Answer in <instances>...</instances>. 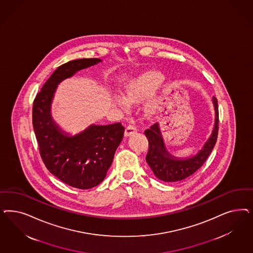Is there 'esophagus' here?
Masks as SVG:
<instances>
[{
  "label": "esophagus",
  "instance_id": "34e87169",
  "mask_svg": "<svg viewBox=\"0 0 253 253\" xmlns=\"http://www.w3.org/2000/svg\"><path fill=\"white\" fill-rule=\"evenodd\" d=\"M136 132H137V127L135 126H133V125H128L126 126V128L125 135H126V137H128V136H130L131 134H134Z\"/></svg>",
  "mask_w": 253,
  "mask_h": 253
}]
</instances>
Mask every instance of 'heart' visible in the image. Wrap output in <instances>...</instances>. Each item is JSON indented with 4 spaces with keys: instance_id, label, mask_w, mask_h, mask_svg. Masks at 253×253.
Wrapping results in <instances>:
<instances>
[{
    "instance_id": "obj_1",
    "label": "heart",
    "mask_w": 253,
    "mask_h": 253,
    "mask_svg": "<svg viewBox=\"0 0 253 253\" xmlns=\"http://www.w3.org/2000/svg\"><path fill=\"white\" fill-rule=\"evenodd\" d=\"M164 82V76L157 72H148L135 78L127 84L126 98L122 96L114 97V101L124 110L128 109L129 102H139L150 97Z\"/></svg>"
}]
</instances>
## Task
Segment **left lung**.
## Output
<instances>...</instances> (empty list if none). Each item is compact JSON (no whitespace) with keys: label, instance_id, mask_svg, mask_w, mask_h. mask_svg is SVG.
<instances>
[{"label":"left lung","instance_id":"obj_1","mask_svg":"<svg viewBox=\"0 0 253 253\" xmlns=\"http://www.w3.org/2000/svg\"><path fill=\"white\" fill-rule=\"evenodd\" d=\"M212 102L215 109L214 128L202 150L192 157L184 159L177 158L167 151L158 123L144 131L149 142L146 162L158 179L167 182L182 180L193 175L203 166L209 155H211L218 138L219 109L217 98L213 97Z\"/></svg>","mask_w":253,"mask_h":253}]
</instances>
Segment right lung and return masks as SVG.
<instances>
[{
	"instance_id": "1",
	"label": "right lung",
	"mask_w": 253,
	"mask_h": 253,
	"mask_svg": "<svg viewBox=\"0 0 253 253\" xmlns=\"http://www.w3.org/2000/svg\"><path fill=\"white\" fill-rule=\"evenodd\" d=\"M100 61L99 58H82L59 66L33 101V129L42 162L57 179L83 190L97 186L106 177L125 127L121 123L92 125L77 135L69 136L53 121L50 109L60 82Z\"/></svg>"
}]
</instances>
